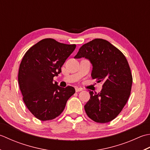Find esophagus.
<instances>
[{"label": "esophagus", "instance_id": "34e87169", "mask_svg": "<svg viewBox=\"0 0 150 150\" xmlns=\"http://www.w3.org/2000/svg\"><path fill=\"white\" fill-rule=\"evenodd\" d=\"M75 90H76V92H79V91H82V88H79V87H76L75 88Z\"/></svg>", "mask_w": 150, "mask_h": 150}]
</instances>
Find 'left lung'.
Returning <instances> with one entry per match:
<instances>
[{
    "instance_id": "left-lung-1",
    "label": "left lung",
    "mask_w": 150,
    "mask_h": 150,
    "mask_svg": "<svg viewBox=\"0 0 150 150\" xmlns=\"http://www.w3.org/2000/svg\"><path fill=\"white\" fill-rule=\"evenodd\" d=\"M81 57L92 64V78L103 83L100 93L89 91L85 111L94 122L107 123L117 117L129 97L133 78L129 64L122 52L102 39L81 47L74 58Z\"/></svg>"
}]
</instances>
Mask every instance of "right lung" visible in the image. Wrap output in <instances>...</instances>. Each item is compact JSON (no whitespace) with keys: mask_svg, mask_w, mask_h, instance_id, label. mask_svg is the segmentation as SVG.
<instances>
[{"mask_svg":"<svg viewBox=\"0 0 150 150\" xmlns=\"http://www.w3.org/2000/svg\"><path fill=\"white\" fill-rule=\"evenodd\" d=\"M76 45L44 39L26 52L20 64L18 81L23 99L33 115L42 121L50 120L63 111L74 88L57 85L53 78L75 50Z\"/></svg>","mask_w":150,"mask_h":150,"instance_id":"1","label":"right lung"}]
</instances>
